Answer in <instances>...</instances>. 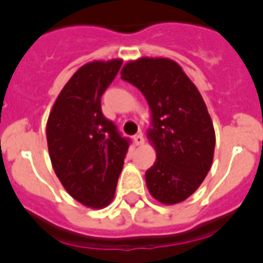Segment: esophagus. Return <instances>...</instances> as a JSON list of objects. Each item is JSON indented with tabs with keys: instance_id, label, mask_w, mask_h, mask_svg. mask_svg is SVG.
I'll return each instance as SVG.
<instances>
[{
	"instance_id": "obj_1",
	"label": "esophagus",
	"mask_w": 263,
	"mask_h": 263,
	"mask_svg": "<svg viewBox=\"0 0 263 263\" xmlns=\"http://www.w3.org/2000/svg\"><path fill=\"white\" fill-rule=\"evenodd\" d=\"M134 143L136 145H141L144 143V138H143V134H139L136 136H134Z\"/></svg>"
}]
</instances>
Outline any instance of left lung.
Masks as SVG:
<instances>
[{"instance_id": "1", "label": "left lung", "mask_w": 263, "mask_h": 263, "mask_svg": "<svg viewBox=\"0 0 263 263\" xmlns=\"http://www.w3.org/2000/svg\"><path fill=\"white\" fill-rule=\"evenodd\" d=\"M120 74L149 106L147 138L156 161L145 172L148 191L164 205L182 202L197 191L213 163L216 134L206 104L173 59L141 57L125 63Z\"/></svg>"}]
</instances>
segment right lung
<instances>
[{
	"instance_id": "obj_1",
	"label": "right lung",
	"mask_w": 263,
	"mask_h": 263,
	"mask_svg": "<svg viewBox=\"0 0 263 263\" xmlns=\"http://www.w3.org/2000/svg\"><path fill=\"white\" fill-rule=\"evenodd\" d=\"M122 63V59L92 61L78 68L47 119L54 172L68 195L87 208L102 209L112 201L128 151V140L119 135L100 106Z\"/></svg>"
}]
</instances>
